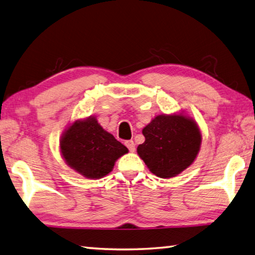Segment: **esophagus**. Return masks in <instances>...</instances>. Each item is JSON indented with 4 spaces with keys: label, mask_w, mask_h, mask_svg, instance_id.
Masks as SVG:
<instances>
[{
    "label": "esophagus",
    "mask_w": 255,
    "mask_h": 255,
    "mask_svg": "<svg viewBox=\"0 0 255 255\" xmlns=\"http://www.w3.org/2000/svg\"><path fill=\"white\" fill-rule=\"evenodd\" d=\"M126 145L128 146L129 152H134V151H135V144H134V142H133L132 140L127 141V142H126Z\"/></svg>",
    "instance_id": "esophagus-1"
}]
</instances>
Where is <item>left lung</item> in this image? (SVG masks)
I'll use <instances>...</instances> for the list:
<instances>
[{
	"mask_svg": "<svg viewBox=\"0 0 255 255\" xmlns=\"http://www.w3.org/2000/svg\"><path fill=\"white\" fill-rule=\"evenodd\" d=\"M142 134L145 141L137 146V154L162 179L179 175L193 164L202 144L199 124L184 111L156 115Z\"/></svg>",
	"mask_w": 255,
	"mask_h": 255,
	"instance_id": "left-lung-1",
	"label": "left lung"
}]
</instances>
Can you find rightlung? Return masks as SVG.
Masks as SVG:
<instances>
[{
  "label": "right lung",
  "mask_w": 255,
  "mask_h": 255,
  "mask_svg": "<svg viewBox=\"0 0 255 255\" xmlns=\"http://www.w3.org/2000/svg\"><path fill=\"white\" fill-rule=\"evenodd\" d=\"M60 152L72 170L90 180L111 173L115 162L128 152L95 117L76 119L60 137Z\"/></svg>",
  "instance_id": "1"
}]
</instances>
